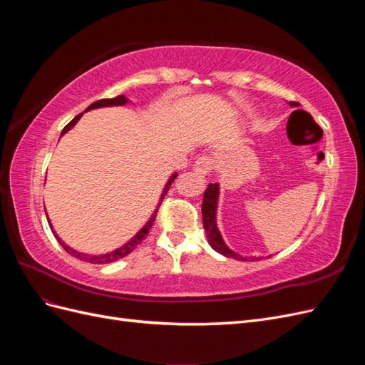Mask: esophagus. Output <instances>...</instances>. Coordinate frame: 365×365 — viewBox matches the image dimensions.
<instances>
[{"mask_svg": "<svg viewBox=\"0 0 365 365\" xmlns=\"http://www.w3.org/2000/svg\"><path fill=\"white\" fill-rule=\"evenodd\" d=\"M213 165H215V161H213V158H212V157L201 155L200 158H197V160L195 161V168H193V170H195V173H197V175H202V176H205V175H208L210 172H212Z\"/></svg>", "mask_w": 365, "mask_h": 365, "instance_id": "34e87169", "label": "esophagus"}]
</instances>
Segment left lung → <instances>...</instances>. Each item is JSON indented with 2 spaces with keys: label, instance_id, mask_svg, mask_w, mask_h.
<instances>
[{
  "label": "left lung",
  "instance_id": "8db88e82",
  "mask_svg": "<svg viewBox=\"0 0 365 365\" xmlns=\"http://www.w3.org/2000/svg\"><path fill=\"white\" fill-rule=\"evenodd\" d=\"M291 106H295V102H291ZM217 196H219V185L208 184L207 190L204 192V202H202V220H204V228L207 231V239L208 244L212 245L215 251L222 254L225 257H233L237 260H247L242 257L240 254L231 251L220 236L219 230L216 227V207H217ZM262 257H250V260H259Z\"/></svg>",
  "mask_w": 365,
  "mask_h": 365
}]
</instances>
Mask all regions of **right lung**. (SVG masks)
<instances>
[{
  "label": "right lung",
  "instance_id": "1",
  "mask_svg": "<svg viewBox=\"0 0 365 365\" xmlns=\"http://www.w3.org/2000/svg\"><path fill=\"white\" fill-rule=\"evenodd\" d=\"M128 102V98L125 97V96H117V97H114V98H102V101H97V102H94L93 105H90L86 108V111H90V109H96V108H102V106H117V105H125ZM82 117V114H79V115H76L70 123L65 126L63 129H62V134L61 135H63L65 132L67 130H70L76 123H77V120H79ZM176 176L178 175H172V178L168 181V184H165V187H164V190H163V195H161V200H160V204H158V207H157V210L155 212H153V215H152V217L149 219V222L143 227L138 233L132 237L128 244H125L123 247H120V248H117L115 251H113V252H108V254H101V256H88V254H83V252H77V251H74L73 248H70V247H67L62 242V239H59V236L54 233L53 231V227H51V231H53V235H54V237L58 239V242L59 244L63 247V250L67 251L68 254H71L73 257H76V259H81V260H83V262H90V263H97V264H103V263H111V262H115V260H118V259H121V257H125V256H128V254H130L132 251H134L143 240H145V237L149 235V230H150V227L153 225V220H155V217H157V213H158V208H160V205H161V202H163V200H164V196H165V193H168V190L170 189V184L173 182V180L176 178Z\"/></svg>",
  "mask_w": 365,
  "mask_h": 365
}]
</instances>
